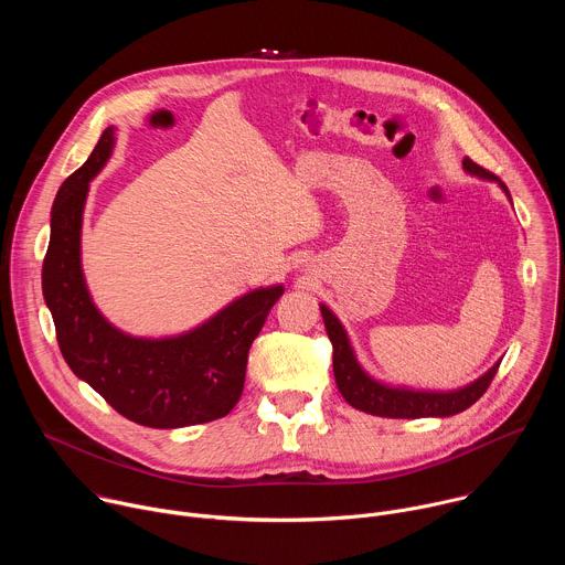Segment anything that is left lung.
Returning a JSON list of instances; mask_svg holds the SVG:
<instances>
[{
	"mask_svg": "<svg viewBox=\"0 0 565 565\" xmlns=\"http://www.w3.org/2000/svg\"><path fill=\"white\" fill-rule=\"evenodd\" d=\"M463 168L483 179L499 181L494 172L475 163L470 157L463 159ZM501 188L508 193V188L503 183ZM321 317L326 323V332L332 341V370H334L337 388L352 408L363 411L367 415L388 417V419H422V417H450V415L463 413L488 391L501 363V361L494 363L481 380L455 393H417L406 388H388L384 384L370 380L367 374L359 367L341 323L326 306H321Z\"/></svg>",
	"mask_w": 565,
	"mask_h": 565,
	"instance_id": "obj_1",
	"label": "left lung"
}]
</instances>
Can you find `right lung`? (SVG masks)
Here are the masks:
<instances>
[{
  "label": "right lung",
  "mask_w": 565,
  "mask_h": 565,
  "mask_svg": "<svg viewBox=\"0 0 565 565\" xmlns=\"http://www.w3.org/2000/svg\"><path fill=\"white\" fill-rule=\"evenodd\" d=\"M113 128L60 188L42 268L60 350L79 380L119 415L148 428H183L226 417L242 397L248 350L281 286L233 301L198 330L172 339H137L113 328L93 306L79 264L88 181L106 163Z\"/></svg>",
  "instance_id": "1"
}]
</instances>
